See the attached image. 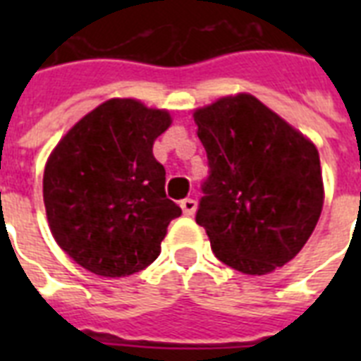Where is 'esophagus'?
<instances>
[{
	"label": "esophagus",
	"mask_w": 361,
	"mask_h": 361,
	"mask_svg": "<svg viewBox=\"0 0 361 361\" xmlns=\"http://www.w3.org/2000/svg\"><path fill=\"white\" fill-rule=\"evenodd\" d=\"M180 206H181V209H183V214L189 215V217H191V215H195V212H197V208H198L197 200H192V198H185V200H181Z\"/></svg>",
	"instance_id": "34e87169"
}]
</instances>
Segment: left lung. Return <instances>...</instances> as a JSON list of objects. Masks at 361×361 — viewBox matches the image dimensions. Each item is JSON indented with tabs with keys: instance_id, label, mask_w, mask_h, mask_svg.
Here are the masks:
<instances>
[{
	"instance_id": "obj_1",
	"label": "left lung",
	"mask_w": 361,
	"mask_h": 361,
	"mask_svg": "<svg viewBox=\"0 0 361 361\" xmlns=\"http://www.w3.org/2000/svg\"><path fill=\"white\" fill-rule=\"evenodd\" d=\"M192 118L209 163L197 223L221 262L245 275L271 274L319 223V149L251 93L217 99Z\"/></svg>"
}]
</instances>
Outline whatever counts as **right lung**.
Segmentation results:
<instances>
[{
  "label": "right lung",
  "mask_w": 361,
  "mask_h": 361,
  "mask_svg": "<svg viewBox=\"0 0 361 361\" xmlns=\"http://www.w3.org/2000/svg\"><path fill=\"white\" fill-rule=\"evenodd\" d=\"M172 125L164 109L109 99L71 127L50 153L42 198L54 240L101 277H127L161 252L181 208L164 195L153 142Z\"/></svg>",
  "instance_id": "add662e5"
}]
</instances>
